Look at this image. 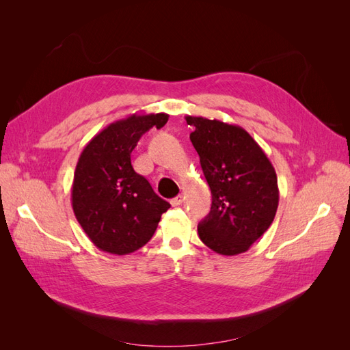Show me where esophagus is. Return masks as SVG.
<instances>
[{"instance_id": "esophagus-1", "label": "esophagus", "mask_w": 350, "mask_h": 350, "mask_svg": "<svg viewBox=\"0 0 350 350\" xmlns=\"http://www.w3.org/2000/svg\"><path fill=\"white\" fill-rule=\"evenodd\" d=\"M183 201H184V197L179 194V196H176L175 198H172L171 200V204L174 206V207H176V206H181L183 204Z\"/></svg>"}]
</instances>
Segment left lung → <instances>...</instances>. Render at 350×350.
<instances>
[{"label":"left lung","mask_w":350,"mask_h":350,"mask_svg":"<svg viewBox=\"0 0 350 350\" xmlns=\"http://www.w3.org/2000/svg\"><path fill=\"white\" fill-rule=\"evenodd\" d=\"M211 191L210 213L198 224L204 245L221 256L245 252L273 224L279 206L276 171L239 125L185 116Z\"/></svg>","instance_id":"left-lung-1"}]
</instances>
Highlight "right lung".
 <instances>
[{
    "instance_id": "right-lung-1",
    "label": "right lung",
    "mask_w": 350,
    "mask_h": 350,
    "mask_svg": "<svg viewBox=\"0 0 350 350\" xmlns=\"http://www.w3.org/2000/svg\"><path fill=\"white\" fill-rule=\"evenodd\" d=\"M167 113L130 115L103 129L84 147L74 172L71 204L86 235L99 250L125 256L149 242L171 204L131 165V152Z\"/></svg>"
}]
</instances>
